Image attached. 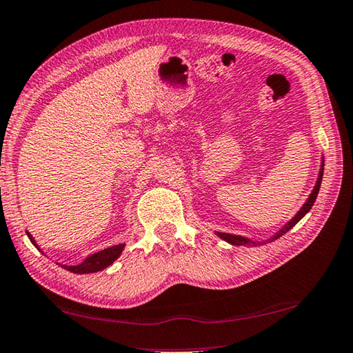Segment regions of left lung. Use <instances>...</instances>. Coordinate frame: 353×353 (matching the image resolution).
I'll use <instances>...</instances> for the list:
<instances>
[{"label":"left lung","mask_w":353,"mask_h":353,"mask_svg":"<svg viewBox=\"0 0 353 353\" xmlns=\"http://www.w3.org/2000/svg\"><path fill=\"white\" fill-rule=\"evenodd\" d=\"M323 171H324V162H323V165H321V171H319V176H318L316 185H315V188H313V191H312L310 197L307 199V202L303 205V208H301V210L298 211V214L294 216L293 219H292L290 222H288L284 228H281L279 232L273 236L272 241H274V239L281 238V236H283L284 233H287L288 230H290L292 227L296 225V223H298L301 219H303V217H304L307 213H309L310 208L313 207V203H315V201H316V196H318L319 187H321V181H323ZM217 234H219L223 241H227V242H230V243H233V245H258V243H256V242L250 241V239H247V238H242V236H234V234H227V233H217Z\"/></svg>","instance_id":"8db88e82"}]
</instances>
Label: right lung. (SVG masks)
<instances>
[{
    "mask_svg": "<svg viewBox=\"0 0 353 353\" xmlns=\"http://www.w3.org/2000/svg\"><path fill=\"white\" fill-rule=\"evenodd\" d=\"M28 236H29L30 242L34 243L35 247H38L29 233H28ZM123 247H125V243H119V245H112L110 248H105V250H101V252L91 254L89 258L85 259V262H81L80 265H61V267L66 268V270H69V272L79 273V274L100 272V270H103V268L110 267L112 262L119 258L121 252H123Z\"/></svg>",
    "mask_w": 353,
    "mask_h": 353,
    "instance_id": "add662e5",
    "label": "right lung"
}]
</instances>
